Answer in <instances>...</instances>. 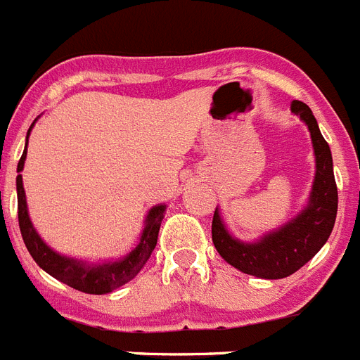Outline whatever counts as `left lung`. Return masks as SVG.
I'll list each match as a JSON object with an SVG mask.
<instances>
[{"mask_svg": "<svg viewBox=\"0 0 360 360\" xmlns=\"http://www.w3.org/2000/svg\"><path fill=\"white\" fill-rule=\"evenodd\" d=\"M290 110L309 127L316 156V176L309 206L289 224L252 245L233 239L222 224L217 210L212 222L213 245L222 259L245 274L265 280L287 278L302 269L326 245L337 219L338 193L328 141L320 134L319 123L305 103L292 101Z\"/></svg>", "mask_w": 360, "mask_h": 360, "instance_id": "1", "label": "left lung"}]
</instances>
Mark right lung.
I'll return each mask as SVG.
<instances>
[{
  "label": "right lung",
  "mask_w": 360,
  "mask_h": 360,
  "mask_svg": "<svg viewBox=\"0 0 360 360\" xmlns=\"http://www.w3.org/2000/svg\"><path fill=\"white\" fill-rule=\"evenodd\" d=\"M25 156L27 145L22 158L18 162V222H20V231H22L27 250L32 255V259L37 261L38 266H41L47 274H51L53 278H56L62 283L88 294L112 292V290L120 289L121 285L132 280V278H136L141 272V269L147 265L148 257H150L154 246H156L165 206L160 204V206H154L148 212L141 240L124 259L115 261V263H103V265H84L80 261L70 259V257H64V255H58L56 252H53L32 228L29 215H27L25 191H23L22 174H20V171L23 169Z\"/></svg>",
  "instance_id": "1"
}]
</instances>
